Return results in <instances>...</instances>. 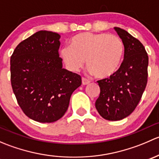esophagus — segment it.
I'll return each instance as SVG.
<instances>
[{"label": "esophagus", "instance_id": "obj_1", "mask_svg": "<svg viewBox=\"0 0 159 159\" xmlns=\"http://www.w3.org/2000/svg\"><path fill=\"white\" fill-rule=\"evenodd\" d=\"M81 81H82V84L83 85H87V84H89L90 83V81L89 80L85 79L84 78H82V79H81Z\"/></svg>", "mask_w": 159, "mask_h": 159}]
</instances>
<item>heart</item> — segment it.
I'll return each instance as SVG.
<instances>
[{
	"instance_id": "b5f03b06",
	"label": "heart",
	"mask_w": 159,
	"mask_h": 159,
	"mask_svg": "<svg viewBox=\"0 0 159 159\" xmlns=\"http://www.w3.org/2000/svg\"><path fill=\"white\" fill-rule=\"evenodd\" d=\"M124 51L122 41L117 35L83 32L72 38L70 47L60 50V55L71 71H78L86 61L89 73L105 79L119 69Z\"/></svg>"
}]
</instances>
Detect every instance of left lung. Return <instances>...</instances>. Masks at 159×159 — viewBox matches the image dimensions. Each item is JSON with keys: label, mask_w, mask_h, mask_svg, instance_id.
Returning a JSON list of instances; mask_svg holds the SVG:
<instances>
[{"label": "left lung", "mask_w": 159, "mask_h": 159, "mask_svg": "<svg viewBox=\"0 0 159 159\" xmlns=\"http://www.w3.org/2000/svg\"><path fill=\"white\" fill-rule=\"evenodd\" d=\"M114 29L124 44V61L115 75L98 81L100 94L95 108L105 119L119 121L131 115L140 102L147 84L148 57L139 40L125 30Z\"/></svg>", "instance_id": "1"}]
</instances>
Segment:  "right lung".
<instances>
[{
	"label": "right lung",
	"mask_w": 159,
	"mask_h": 159,
	"mask_svg": "<svg viewBox=\"0 0 159 159\" xmlns=\"http://www.w3.org/2000/svg\"><path fill=\"white\" fill-rule=\"evenodd\" d=\"M60 38L55 32L39 30L21 41L11 57V86L17 103L38 122L60 119L81 84L80 75L63 68Z\"/></svg>",
	"instance_id": "1"
}]
</instances>
